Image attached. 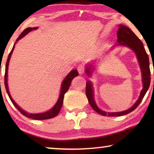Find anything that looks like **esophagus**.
Instances as JSON below:
<instances>
[{
	"label": "esophagus",
	"instance_id": "obj_1",
	"mask_svg": "<svg viewBox=\"0 0 154 154\" xmlns=\"http://www.w3.org/2000/svg\"><path fill=\"white\" fill-rule=\"evenodd\" d=\"M77 70H78V71H79V74L81 75V74H83V73H84V71H85V67H84L83 65H79V66L77 67Z\"/></svg>",
	"mask_w": 154,
	"mask_h": 154
}]
</instances>
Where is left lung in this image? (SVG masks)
<instances>
[{
    "instance_id": "left-lung-1",
    "label": "left lung",
    "mask_w": 154,
    "mask_h": 154,
    "mask_svg": "<svg viewBox=\"0 0 154 154\" xmlns=\"http://www.w3.org/2000/svg\"><path fill=\"white\" fill-rule=\"evenodd\" d=\"M117 36L118 43L116 45L112 46L111 49H113L116 46H125V47L131 49L134 52L136 57L137 59L139 65H140L141 73H142L143 88L141 90L138 100L136 101V102L130 109L123 111H119V112H106V111L101 110L97 105L95 100H94L93 85H92L91 81H88L87 83H86L85 91L88 102H89L92 108L96 112L102 116H121L126 115L134 111L138 106V105L140 104V102H142L145 94L146 93L147 90L149 89L151 82V72L150 68H149V56L144 49L142 42L132 32L131 29L122 24L119 25ZM94 69H95V67H94V64H88L86 65L85 71L88 77L92 76Z\"/></svg>"
}]
</instances>
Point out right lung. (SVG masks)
<instances>
[{
  "label": "right lung",
  "mask_w": 154,
  "mask_h": 154,
  "mask_svg": "<svg viewBox=\"0 0 154 154\" xmlns=\"http://www.w3.org/2000/svg\"><path fill=\"white\" fill-rule=\"evenodd\" d=\"M38 29V27H33V28H31V27H29V28H26L22 33H21V34L20 35V36L18 37V38L16 40V42L14 44L13 48H12L11 52H10L9 55H8L7 62H6L5 72V86L6 91H7V93L8 94V96H9L10 100H11V102H12V104H13L14 106L20 111V113H22V114H23L24 116H26L27 118H29V119H35V120H46V119H52V118L55 117L58 114L59 112H60V109H61V108H62V104H63V100H64V94L66 93V92H67V90H69V86L71 85V81L73 79V78H75V76H78V75H79V73H78V71L76 70V69H73V70L71 71L70 72L68 73V75L65 77V79H64V81H63V82H62V85H61L60 94V97H59L58 100L57 101L56 104H54V106L48 111H45V112H43V113H30L26 112V111L23 110V109L21 108L20 106H18L17 104V103L14 101L13 99L12 98L11 95H10V91H9V88H8V66H9L10 60V57H11L12 52H13V50H14V46H15V44L17 43V41H20V39H22L23 37H24L25 35L27 34V33L31 32V31L33 30H35V29Z\"/></svg>",
  "instance_id": "1"
}]
</instances>
